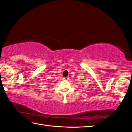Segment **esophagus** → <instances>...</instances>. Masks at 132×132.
<instances>
[{"label":"esophagus","instance_id":"esophagus-1","mask_svg":"<svg viewBox=\"0 0 132 132\" xmlns=\"http://www.w3.org/2000/svg\"><path fill=\"white\" fill-rule=\"evenodd\" d=\"M63 80H66V81H68L69 80V78L67 77H64L63 78Z\"/></svg>","mask_w":132,"mask_h":132}]
</instances>
